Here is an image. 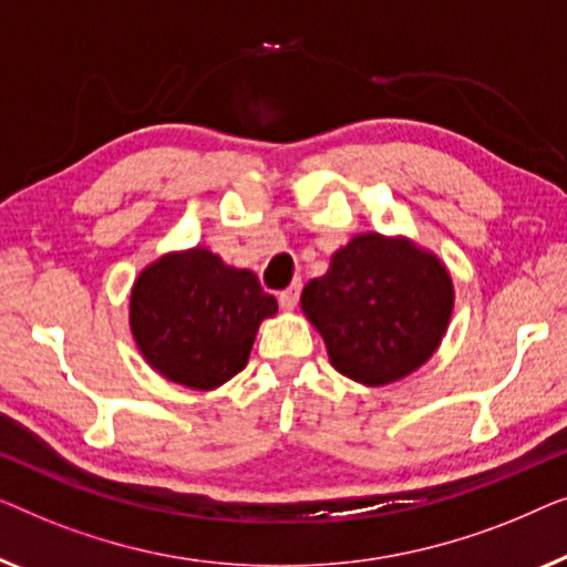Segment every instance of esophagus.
Instances as JSON below:
<instances>
[{"instance_id": "1", "label": "esophagus", "mask_w": 567, "mask_h": 567, "mask_svg": "<svg viewBox=\"0 0 567 567\" xmlns=\"http://www.w3.org/2000/svg\"><path fill=\"white\" fill-rule=\"evenodd\" d=\"M277 300H280V306L285 310H292L295 306H298V300H300V282H295V285L287 287V290H282L280 295H277Z\"/></svg>"}]
</instances>
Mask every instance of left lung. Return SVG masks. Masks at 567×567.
I'll return each instance as SVG.
<instances>
[{
  "instance_id": "1",
  "label": "left lung",
  "mask_w": 567,
  "mask_h": 567,
  "mask_svg": "<svg viewBox=\"0 0 567 567\" xmlns=\"http://www.w3.org/2000/svg\"><path fill=\"white\" fill-rule=\"evenodd\" d=\"M452 280L440 259L409 241L357 236L329 275L302 290L331 364L364 385H385L424 364L452 316Z\"/></svg>"
}]
</instances>
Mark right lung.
<instances>
[{
	"mask_svg": "<svg viewBox=\"0 0 567 567\" xmlns=\"http://www.w3.org/2000/svg\"><path fill=\"white\" fill-rule=\"evenodd\" d=\"M275 295L249 269L226 267L207 249L169 254L141 272L131 329L146 362L179 385L218 388L241 372Z\"/></svg>",
	"mask_w": 567,
	"mask_h": 567,
	"instance_id": "1",
	"label": "right lung"
}]
</instances>
